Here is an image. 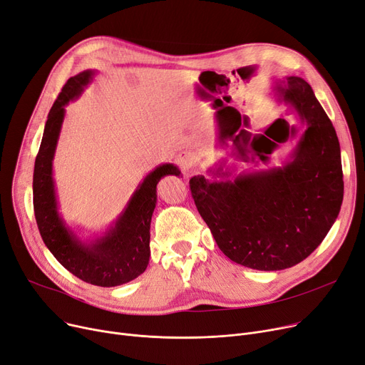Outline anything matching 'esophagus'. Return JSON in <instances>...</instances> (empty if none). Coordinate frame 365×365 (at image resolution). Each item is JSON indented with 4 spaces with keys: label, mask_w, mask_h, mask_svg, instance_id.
<instances>
[{
    "label": "esophagus",
    "mask_w": 365,
    "mask_h": 365,
    "mask_svg": "<svg viewBox=\"0 0 365 365\" xmlns=\"http://www.w3.org/2000/svg\"><path fill=\"white\" fill-rule=\"evenodd\" d=\"M193 163H195L193 155L190 154V153H187V151H182V153H180V154L177 155V165H178V168H180L182 172H188L190 169H192Z\"/></svg>",
    "instance_id": "obj_1"
}]
</instances>
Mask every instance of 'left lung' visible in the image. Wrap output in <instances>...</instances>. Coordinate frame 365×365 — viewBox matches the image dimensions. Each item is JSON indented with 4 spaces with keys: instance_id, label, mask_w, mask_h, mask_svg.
<instances>
[{
    "instance_id": "left-lung-1",
    "label": "left lung",
    "mask_w": 365,
    "mask_h": 365,
    "mask_svg": "<svg viewBox=\"0 0 365 365\" xmlns=\"http://www.w3.org/2000/svg\"><path fill=\"white\" fill-rule=\"evenodd\" d=\"M274 91L304 125L291 160L235 180H190L197 211L224 255L269 272L296 266L314 252L343 202L339 140L314 91L300 77H287ZM212 173L230 175L221 166Z\"/></svg>"
}]
</instances>
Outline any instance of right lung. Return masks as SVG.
Returning <instances> with one entry per match:
<instances>
[{
    "label": "right lung",
    "instance_id": "add662e5",
    "mask_svg": "<svg viewBox=\"0 0 365 365\" xmlns=\"http://www.w3.org/2000/svg\"><path fill=\"white\" fill-rule=\"evenodd\" d=\"M88 69L69 78L51 107L34 166V212L40 235L58 262L81 281L98 287L126 284L145 272L150 259V222L158 202L155 187L165 175H180L172 163L151 170L138 185L126 210L113 227L91 244L69 230L58 212L53 182V155L65 115V106L78 98L93 77Z\"/></svg>",
    "mask_w": 365,
    "mask_h": 365
}]
</instances>
